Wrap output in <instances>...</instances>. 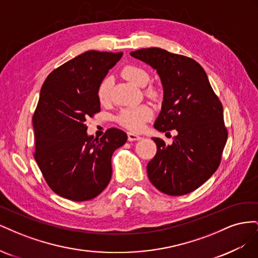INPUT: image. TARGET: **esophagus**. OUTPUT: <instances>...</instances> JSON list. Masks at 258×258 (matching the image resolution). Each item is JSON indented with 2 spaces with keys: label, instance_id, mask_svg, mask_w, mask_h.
<instances>
[{
  "label": "esophagus",
  "instance_id": "obj_1",
  "mask_svg": "<svg viewBox=\"0 0 258 258\" xmlns=\"http://www.w3.org/2000/svg\"><path fill=\"white\" fill-rule=\"evenodd\" d=\"M142 138L134 134V132H128V140L129 141H139V140H141Z\"/></svg>",
  "mask_w": 258,
  "mask_h": 258
}]
</instances>
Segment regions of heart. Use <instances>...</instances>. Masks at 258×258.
I'll return each mask as SVG.
<instances>
[{
    "mask_svg": "<svg viewBox=\"0 0 258 258\" xmlns=\"http://www.w3.org/2000/svg\"><path fill=\"white\" fill-rule=\"evenodd\" d=\"M122 76L138 87H144V86L150 81V75L145 71L144 69L136 67V66H128L122 70ZM112 81L110 77H106L100 84L98 89V97L101 102H105L110 97V89H111ZM153 116V110L146 105H138L131 106L122 110L118 116V121L123 127L130 130H140L143 127L144 121L148 120Z\"/></svg>",
    "mask_w": 258,
    "mask_h": 258,
    "instance_id": "b5f03b06",
    "label": "heart"
}]
</instances>
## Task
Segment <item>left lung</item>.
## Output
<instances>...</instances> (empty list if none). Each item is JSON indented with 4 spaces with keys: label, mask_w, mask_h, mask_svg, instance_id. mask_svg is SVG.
<instances>
[{
    "label": "left lung",
    "mask_w": 258,
    "mask_h": 258,
    "mask_svg": "<svg viewBox=\"0 0 258 258\" xmlns=\"http://www.w3.org/2000/svg\"><path fill=\"white\" fill-rule=\"evenodd\" d=\"M130 54L152 67L160 77L163 100L155 129L177 132L171 145L153 138L157 153L147 163L148 178L170 196L191 192L220 166L227 141L221 101L205 70L194 59L157 47Z\"/></svg>",
    "instance_id": "1"
}]
</instances>
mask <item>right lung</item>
Returning <instances> with one entry per match:
<instances>
[{
	"label": "right lung",
	"instance_id": "1",
	"mask_svg": "<svg viewBox=\"0 0 258 258\" xmlns=\"http://www.w3.org/2000/svg\"><path fill=\"white\" fill-rule=\"evenodd\" d=\"M122 52L89 50L66 62L45 80L33 115L34 158L50 188L72 201L104 190L112 177V155L127 141L112 128L88 136L86 118L100 111L98 89Z\"/></svg>",
	"mask_w": 258,
	"mask_h": 258
}]
</instances>
